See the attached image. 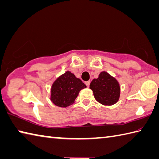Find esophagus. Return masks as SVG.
Returning a JSON list of instances; mask_svg holds the SVG:
<instances>
[{"instance_id":"1","label":"esophagus","mask_w":159,"mask_h":159,"mask_svg":"<svg viewBox=\"0 0 159 159\" xmlns=\"http://www.w3.org/2000/svg\"><path fill=\"white\" fill-rule=\"evenodd\" d=\"M89 84H90V81H89H89H87V82H85V85H87V87H88V88H89Z\"/></svg>"}]
</instances>
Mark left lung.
<instances>
[{
	"label": "left lung",
	"mask_w": 159,
	"mask_h": 159,
	"mask_svg": "<svg viewBox=\"0 0 159 159\" xmlns=\"http://www.w3.org/2000/svg\"><path fill=\"white\" fill-rule=\"evenodd\" d=\"M94 97L103 106H112L119 101L120 85L117 80L108 72L102 71L97 79H94L89 85Z\"/></svg>",
	"instance_id": "left-lung-1"
}]
</instances>
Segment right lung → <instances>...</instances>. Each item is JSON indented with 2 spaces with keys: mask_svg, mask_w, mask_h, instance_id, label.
I'll return each mask as SVG.
<instances>
[{
  "mask_svg": "<svg viewBox=\"0 0 159 159\" xmlns=\"http://www.w3.org/2000/svg\"><path fill=\"white\" fill-rule=\"evenodd\" d=\"M86 87L81 80L70 71H67L52 84L50 99L58 107H68L74 103L79 92Z\"/></svg>",
  "mask_w": 159,
  "mask_h": 159,
  "instance_id": "add662e5",
  "label": "right lung"
}]
</instances>
